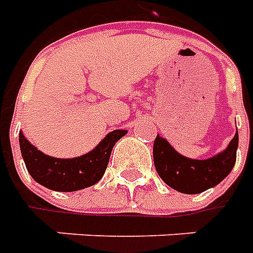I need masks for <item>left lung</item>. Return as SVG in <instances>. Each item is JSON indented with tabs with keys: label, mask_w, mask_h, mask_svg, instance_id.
Wrapping results in <instances>:
<instances>
[{
	"label": "left lung",
	"mask_w": 253,
	"mask_h": 253,
	"mask_svg": "<svg viewBox=\"0 0 253 253\" xmlns=\"http://www.w3.org/2000/svg\"><path fill=\"white\" fill-rule=\"evenodd\" d=\"M237 148L239 132L221 153L206 160H194L176 152L165 138L157 134L153 143L154 167L170 188L188 195L201 194L219 184L230 173L236 163Z\"/></svg>",
	"instance_id": "8db88e82"
}]
</instances>
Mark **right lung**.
Listing matches in <instances>:
<instances>
[{"instance_id": "add662e5", "label": "right lung", "mask_w": 253, "mask_h": 253, "mask_svg": "<svg viewBox=\"0 0 253 253\" xmlns=\"http://www.w3.org/2000/svg\"><path fill=\"white\" fill-rule=\"evenodd\" d=\"M126 134L127 130L108 132L93 150L73 159H57L44 154L21 131L19 142L27 170L36 183L52 191L73 192L93 186L103 177L112 148Z\"/></svg>"}]
</instances>
